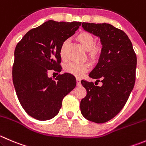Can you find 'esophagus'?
Here are the masks:
<instances>
[{"label": "esophagus", "mask_w": 146, "mask_h": 146, "mask_svg": "<svg viewBox=\"0 0 146 146\" xmlns=\"http://www.w3.org/2000/svg\"><path fill=\"white\" fill-rule=\"evenodd\" d=\"M76 82H77V86H81V83H80V78H76Z\"/></svg>", "instance_id": "obj_1"}]
</instances>
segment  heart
Returning a JSON list of instances; mask_svg holds the SVG:
<instances>
[{
    "mask_svg": "<svg viewBox=\"0 0 146 146\" xmlns=\"http://www.w3.org/2000/svg\"><path fill=\"white\" fill-rule=\"evenodd\" d=\"M78 41L87 50L88 58L93 63L98 60L101 53V48L99 46H95V38L90 33L87 32H82L77 35ZM68 41L65 40L61 45L60 49V55L62 58L65 56V49ZM64 70L66 73L73 75L76 77H81L85 73L89 70V65L88 63H68L65 66Z\"/></svg>",
    "mask_w": 146,
    "mask_h": 146,
    "instance_id": "b5f03b06",
    "label": "heart"
}]
</instances>
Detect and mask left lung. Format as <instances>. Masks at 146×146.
<instances>
[{
    "label": "left lung",
    "mask_w": 146,
    "mask_h": 146,
    "mask_svg": "<svg viewBox=\"0 0 146 146\" xmlns=\"http://www.w3.org/2000/svg\"><path fill=\"white\" fill-rule=\"evenodd\" d=\"M82 27L100 39V56L89 76L103 85L81 80L87 95L80 101V111L88 121L103 123L114 118L129 98L135 84L136 55L125 33L111 24L83 23Z\"/></svg>",
    "instance_id": "obj_1"
}]
</instances>
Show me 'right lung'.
I'll list each match as a JSON object with an SVG mask.
<instances>
[{
  "label": "right lung",
  "instance_id": "1",
  "mask_svg": "<svg viewBox=\"0 0 146 146\" xmlns=\"http://www.w3.org/2000/svg\"><path fill=\"white\" fill-rule=\"evenodd\" d=\"M81 22L48 21L30 30L14 52L13 82L20 103L35 119L47 121L59 113L63 98L76 86L74 76L58 75L53 80L48 70H60V49Z\"/></svg>",
  "mask_w": 146,
  "mask_h": 146
}]
</instances>
